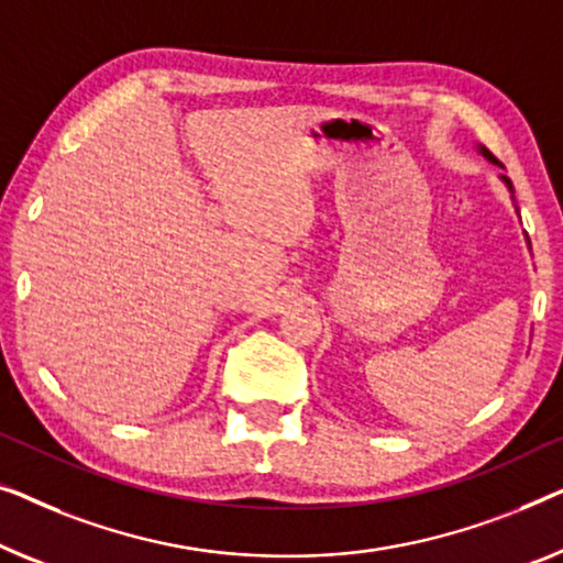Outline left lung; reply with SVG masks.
I'll list each match as a JSON object with an SVG mask.
<instances>
[{"label":"left lung","instance_id":"left-lung-1","mask_svg":"<svg viewBox=\"0 0 563 563\" xmlns=\"http://www.w3.org/2000/svg\"><path fill=\"white\" fill-rule=\"evenodd\" d=\"M482 153H485V157H489V161H493V163H497V161H495V157H493V153H487V150H482ZM503 180H505V184H508V186H510V178H508V176H503Z\"/></svg>","mask_w":563,"mask_h":563}]
</instances>
